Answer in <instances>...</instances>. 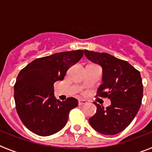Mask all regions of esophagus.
Returning a JSON list of instances; mask_svg holds the SVG:
<instances>
[{"label": "esophagus", "instance_id": "obj_1", "mask_svg": "<svg viewBox=\"0 0 152 152\" xmlns=\"http://www.w3.org/2000/svg\"><path fill=\"white\" fill-rule=\"evenodd\" d=\"M87 103V101L84 100H78V105L80 106H82V105H84V104H86Z\"/></svg>", "mask_w": 152, "mask_h": 152}]
</instances>
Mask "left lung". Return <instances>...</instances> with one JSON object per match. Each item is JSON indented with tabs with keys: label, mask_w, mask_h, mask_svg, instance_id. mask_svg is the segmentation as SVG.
Instances as JSON below:
<instances>
[{
	"label": "left lung",
	"mask_w": 152,
	"mask_h": 152,
	"mask_svg": "<svg viewBox=\"0 0 152 152\" xmlns=\"http://www.w3.org/2000/svg\"><path fill=\"white\" fill-rule=\"evenodd\" d=\"M84 55L103 69V84L96 96L107 97L111 101V105L105 109L94 102L96 112L89 123L103 135H116L131 123L140 108L143 96L140 72L128 61L108 53L84 50Z\"/></svg>",
	"instance_id": "left-lung-1"
}]
</instances>
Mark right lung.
<instances>
[{
    "label": "right lung",
    "instance_id": "add662e5",
    "mask_svg": "<svg viewBox=\"0 0 152 152\" xmlns=\"http://www.w3.org/2000/svg\"><path fill=\"white\" fill-rule=\"evenodd\" d=\"M84 50L55 53L35 59L21 70L14 85L16 109L26 128L40 136L64 128L70 111L77 107L74 97L64 101L54 95V83L62 80L70 67L82 58Z\"/></svg>",
    "mask_w": 152,
    "mask_h": 152
}]
</instances>
